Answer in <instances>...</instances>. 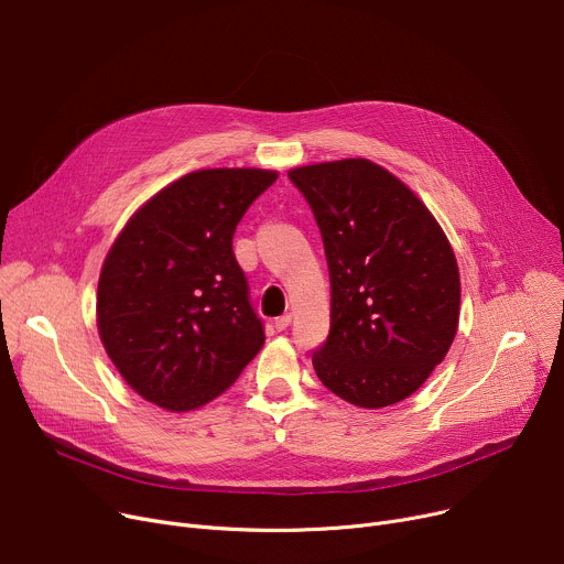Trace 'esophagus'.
<instances>
[{"label":"esophagus","mask_w":564,"mask_h":564,"mask_svg":"<svg viewBox=\"0 0 564 564\" xmlns=\"http://www.w3.org/2000/svg\"><path fill=\"white\" fill-rule=\"evenodd\" d=\"M290 324H292V315H290V313H285V315H281V317H276V319H274L276 330H285Z\"/></svg>","instance_id":"1"}]
</instances>
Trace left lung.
<instances>
[{"label": "left lung", "mask_w": 564, "mask_h": 564, "mask_svg": "<svg viewBox=\"0 0 564 564\" xmlns=\"http://www.w3.org/2000/svg\"><path fill=\"white\" fill-rule=\"evenodd\" d=\"M308 202L330 276V330L313 351L319 381L360 408L410 397L452 347L460 276L429 208L365 159L288 172Z\"/></svg>", "instance_id": "left-lung-1"}]
</instances>
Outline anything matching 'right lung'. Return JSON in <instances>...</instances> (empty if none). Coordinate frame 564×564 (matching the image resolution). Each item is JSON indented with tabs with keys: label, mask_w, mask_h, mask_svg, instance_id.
<instances>
[{
	"label": "right lung",
	"mask_w": 564,
	"mask_h": 564,
	"mask_svg": "<svg viewBox=\"0 0 564 564\" xmlns=\"http://www.w3.org/2000/svg\"><path fill=\"white\" fill-rule=\"evenodd\" d=\"M270 170H199L149 199L110 247L97 290L99 337L124 381L165 410L227 390L265 343L234 253Z\"/></svg>",
	"instance_id": "right-lung-1"
}]
</instances>
